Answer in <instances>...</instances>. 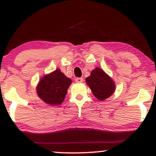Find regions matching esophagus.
Returning <instances> with one entry per match:
<instances>
[{
    "label": "esophagus",
    "mask_w": 156,
    "mask_h": 156,
    "mask_svg": "<svg viewBox=\"0 0 156 156\" xmlns=\"http://www.w3.org/2000/svg\"><path fill=\"white\" fill-rule=\"evenodd\" d=\"M83 78L82 77H78V78H76L75 79V82H76V83H81V82H83Z\"/></svg>",
    "instance_id": "obj_1"
}]
</instances>
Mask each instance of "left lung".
Instances as JSON below:
<instances>
[{
	"label": "left lung",
	"instance_id": "left-lung-1",
	"mask_svg": "<svg viewBox=\"0 0 156 156\" xmlns=\"http://www.w3.org/2000/svg\"><path fill=\"white\" fill-rule=\"evenodd\" d=\"M85 80L94 96L99 101L108 99L116 89V84L112 78L99 67L93 69L90 76Z\"/></svg>",
	"mask_w": 156,
	"mask_h": 156
}]
</instances>
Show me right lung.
Instances as JSON below:
<instances>
[{
    "mask_svg": "<svg viewBox=\"0 0 156 156\" xmlns=\"http://www.w3.org/2000/svg\"><path fill=\"white\" fill-rule=\"evenodd\" d=\"M71 84V79L67 77L60 69H57L40 79L36 91L44 103L51 106L60 105Z\"/></svg>",
    "mask_w": 156,
    "mask_h": 156,
    "instance_id": "1",
    "label": "right lung"
}]
</instances>
